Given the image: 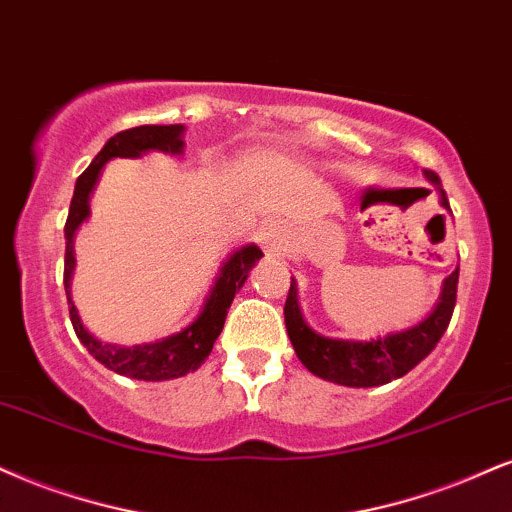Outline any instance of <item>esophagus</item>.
Instances as JSON below:
<instances>
[{
	"mask_svg": "<svg viewBox=\"0 0 512 512\" xmlns=\"http://www.w3.org/2000/svg\"><path fill=\"white\" fill-rule=\"evenodd\" d=\"M263 239H266L268 249H273V246H275V232L270 230V227H266V232H263Z\"/></svg>",
	"mask_w": 512,
	"mask_h": 512,
	"instance_id": "obj_1",
	"label": "esophagus"
}]
</instances>
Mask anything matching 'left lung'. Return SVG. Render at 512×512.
Masks as SVG:
<instances>
[{"label":"left lung","mask_w":512,"mask_h":512,"mask_svg":"<svg viewBox=\"0 0 512 512\" xmlns=\"http://www.w3.org/2000/svg\"><path fill=\"white\" fill-rule=\"evenodd\" d=\"M427 180L439 187V175L425 170ZM441 206H449V197L439 187ZM458 292V268L444 280L439 304L418 325L410 330L387 334V337L372 339V342H346V339H330L315 334L304 323L296 301V285L292 280L285 301V323L292 346L299 361L306 365L313 375L323 377L327 382L344 384V387H380L391 380H399L418 365L422 358L430 356L437 346L441 334L451 323L453 306H456Z\"/></svg>","instance_id":"1"}]
</instances>
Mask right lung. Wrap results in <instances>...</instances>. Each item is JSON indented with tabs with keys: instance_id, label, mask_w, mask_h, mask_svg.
I'll return each instance as SVG.
<instances>
[{
	"instance_id": "right-lung-1",
	"label": "right lung",
	"mask_w": 512,
	"mask_h": 512,
	"mask_svg": "<svg viewBox=\"0 0 512 512\" xmlns=\"http://www.w3.org/2000/svg\"><path fill=\"white\" fill-rule=\"evenodd\" d=\"M182 125H140V128H130L113 135L109 142L104 144V149L94 156V161L85 168V173L80 175L75 182V192L71 199V208H68L66 218V256H63V287H66L68 296V313H71L73 330L78 334V339L85 344V349L97 358L99 363L106 368L118 372V375L132 377V380H144V382H161V380H175V377L194 372L201 363L206 361L208 353H211L213 344H216L220 330L225 325L227 308H230L235 294L242 289L244 280L249 277V270L254 268V263L261 258V249L254 244H246L242 249L235 251L223 268H220V277L216 285L211 289V296L206 299L204 311L192 325L178 334H170V337L161 339V342L140 344V346H113L102 344L99 339H94L90 332L85 330L78 318L71 301V273L75 266L73 258V235L78 230V225L90 216V192L97 182L102 166L111 159H137L144 151L159 149L166 154H180L182 151Z\"/></svg>"
}]
</instances>
